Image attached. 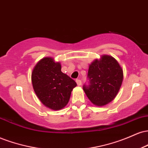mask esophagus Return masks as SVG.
Instances as JSON below:
<instances>
[{
  "label": "esophagus",
  "instance_id": "esophagus-1",
  "mask_svg": "<svg viewBox=\"0 0 148 148\" xmlns=\"http://www.w3.org/2000/svg\"><path fill=\"white\" fill-rule=\"evenodd\" d=\"M76 82L78 86H81V81L80 79H76Z\"/></svg>",
  "mask_w": 148,
  "mask_h": 148
}]
</instances>
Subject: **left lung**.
Listing matches in <instances>:
<instances>
[{
	"label": "left lung",
	"mask_w": 148,
	"mask_h": 148,
	"mask_svg": "<svg viewBox=\"0 0 148 148\" xmlns=\"http://www.w3.org/2000/svg\"><path fill=\"white\" fill-rule=\"evenodd\" d=\"M88 85L83 89L92 103L103 106L118 94L123 80V71L118 61L109 56H102L90 65L88 72Z\"/></svg>",
	"instance_id": "1"
}]
</instances>
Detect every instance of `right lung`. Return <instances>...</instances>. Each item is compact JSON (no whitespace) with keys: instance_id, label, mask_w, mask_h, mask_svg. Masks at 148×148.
Masks as SVG:
<instances>
[{"instance_id":"add662e5","label":"right lung","mask_w":148,"mask_h":148,"mask_svg":"<svg viewBox=\"0 0 148 148\" xmlns=\"http://www.w3.org/2000/svg\"><path fill=\"white\" fill-rule=\"evenodd\" d=\"M33 89L44 105L60 110L68 103L76 83L61 72L60 62L52 58H45L37 62L31 76Z\"/></svg>"}]
</instances>
